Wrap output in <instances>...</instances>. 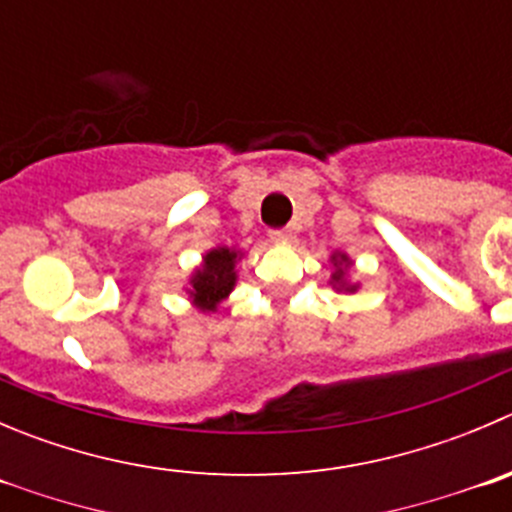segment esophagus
I'll return each instance as SVG.
<instances>
[{
    "label": "esophagus",
    "mask_w": 512,
    "mask_h": 512,
    "mask_svg": "<svg viewBox=\"0 0 512 512\" xmlns=\"http://www.w3.org/2000/svg\"><path fill=\"white\" fill-rule=\"evenodd\" d=\"M269 238H271V241H289L291 228H271Z\"/></svg>",
    "instance_id": "esophagus-1"
}]
</instances>
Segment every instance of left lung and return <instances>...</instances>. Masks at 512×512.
I'll list each match as a JSON object with an SVG mask.
<instances>
[{"label":"left lung","mask_w":512,"mask_h":512,"mask_svg":"<svg viewBox=\"0 0 512 512\" xmlns=\"http://www.w3.org/2000/svg\"><path fill=\"white\" fill-rule=\"evenodd\" d=\"M334 279H342V269H339L337 274H334Z\"/></svg>","instance_id":"obj_1"}]
</instances>
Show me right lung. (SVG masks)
Here are the masks:
<instances>
[{"label":"right lung","mask_w":512,"mask_h":512,"mask_svg":"<svg viewBox=\"0 0 512 512\" xmlns=\"http://www.w3.org/2000/svg\"><path fill=\"white\" fill-rule=\"evenodd\" d=\"M233 261H236V251H231V248H216V251L208 253L203 269L193 276L191 291L201 309H216L218 301L233 289V284H236Z\"/></svg>","instance_id":"right-lung-1"}]
</instances>
